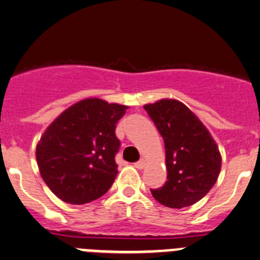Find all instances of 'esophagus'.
<instances>
[{
  "label": "esophagus",
  "mask_w": 260,
  "mask_h": 260,
  "mask_svg": "<svg viewBox=\"0 0 260 260\" xmlns=\"http://www.w3.org/2000/svg\"><path fill=\"white\" fill-rule=\"evenodd\" d=\"M135 166H136V168L140 169V170H141V169H143V168H145V166H146V160H143V158H141L140 161H137V162L135 164Z\"/></svg>",
  "instance_id": "obj_1"
}]
</instances>
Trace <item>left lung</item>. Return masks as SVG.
<instances>
[{
	"mask_svg": "<svg viewBox=\"0 0 260 260\" xmlns=\"http://www.w3.org/2000/svg\"><path fill=\"white\" fill-rule=\"evenodd\" d=\"M165 143L168 180L151 189L153 198L170 208L197 203L211 190L221 170L217 143L198 117L175 99L143 105Z\"/></svg>",
	"mask_w": 260,
	"mask_h": 260,
	"instance_id": "1",
	"label": "left lung"
}]
</instances>
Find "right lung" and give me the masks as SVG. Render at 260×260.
<instances>
[{"instance_id":"1","label":"right lung","mask_w":260,"mask_h":260,"mask_svg":"<svg viewBox=\"0 0 260 260\" xmlns=\"http://www.w3.org/2000/svg\"><path fill=\"white\" fill-rule=\"evenodd\" d=\"M127 108L89 98L48 125L35 156L43 180L63 202L84 205L109 190L118 174L115 125Z\"/></svg>"}]
</instances>
